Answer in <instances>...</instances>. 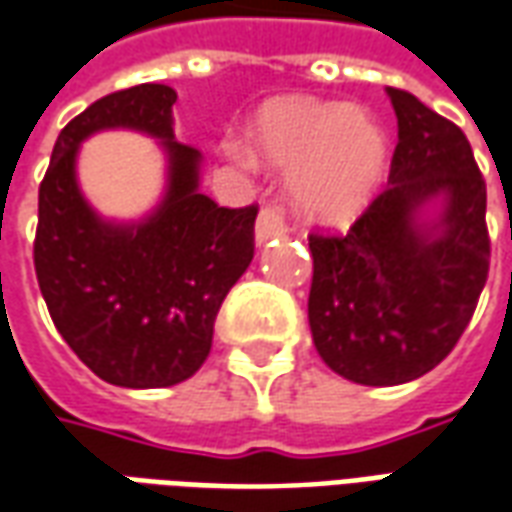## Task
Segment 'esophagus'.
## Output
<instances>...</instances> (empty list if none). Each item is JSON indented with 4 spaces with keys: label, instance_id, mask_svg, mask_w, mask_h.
I'll return each mask as SVG.
<instances>
[{
    "label": "esophagus",
    "instance_id": "34e87169",
    "mask_svg": "<svg viewBox=\"0 0 512 512\" xmlns=\"http://www.w3.org/2000/svg\"><path fill=\"white\" fill-rule=\"evenodd\" d=\"M288 232V224L282 219V213L277 207H263L255 224V238L257 244H266L271 238H282Z\"/></svg>",
    "mask_w": 512,
    "mask_h": 512
}]
</instances>
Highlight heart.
<instances>
[{"label":"heart","instance_id":"b5f03b06","mask_svg":"<svg viewBox=\"0 0 512 512\" xmlns=\"http://www.w3.org/2000/svg\"><path fill=\"white\" fill-rule=\"evenodd\" d=\"M249 144L271 166L291 169L293 202L318 224L355 221L388 169V135L346 102L274 99L252 121Z\"/></svg>","mask_w":512,"mask_h":512}]
</instances>
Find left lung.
<instances>
[{
    "label": "left lung",
    "instance_id": "1",
    "mask_svg": "<svg viewBox=\"0 0 512 512\" xmlns=\"http://www.w3.org/2000/svg\"><path fill=\"white\" fill-rule=\"evenodd\" d=\"M399 121L388 185L346 235H310L307 318L318 355L360 385H402L455 349L488 266L485 180L463 130L388 88ZM444 199L435 222L420 219Z\"/></svg>",
    "mask_w": 512,
    "mask_h": 512
}]
</instances>
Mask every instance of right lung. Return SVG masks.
<instances>
[{
    "mask_svg": "<svg viewBox=\"0 0 512 512\" xmlns=\"http://www.w3.org/2000/svg\"><path fill=\"white\" fill-rule=\"evenodd\" d=\"M174 102L160 82L96 99L60 130L38 191L32 257L49 316L74 355L121 388L194 377L224 296L255 257L257 207L199 194V152L174 141ZM113 126L160 137L170 155L167 196L138 225L99 220L76 185L79 144Z\"/></svg>",
    "mask_w": 512,
    "mask_h": 512,
    "instance_id": "right-lung-1",
    "label": "right lung"
}]
</instances>
